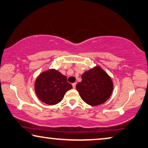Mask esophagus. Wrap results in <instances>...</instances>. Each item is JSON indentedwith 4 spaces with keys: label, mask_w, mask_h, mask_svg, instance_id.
I'll list each match as a JSON object with an SVG mask.
<instances>
[{
    "label": "esophagus",
    "mask_w": 148,
    "mask_h": 148,
    "mask_svg": "<svg viewBox=\"0 0 148 148\" xmlns=\"http://www.w3.org/2000/svg\"><path fill=\"white\" fill-rule=\"evenodd\" d=\"M76 83H73V84H72V87H73V88H76Z\"/></svg>",
    "instance_id": "esophagus-1"
}]
</instances>
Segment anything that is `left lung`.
<instances>
[{
	"label": "left lung",
	"mask_w": 148,
	"mask_h": 148,
	"mask_svg": "<svg viewBox=\"0 0 148 148\" xmlns=\"http://www.w3.org/2000/svg\"><path fill=\"white\" fill-rule=\"evenodd\" d=\"M76 89L81 98L90 106H98L108 100L113 91L112 79L99 66L85 72Z\"/></svg>",
	"instance_id": "8db88e82"
}]
</instances>
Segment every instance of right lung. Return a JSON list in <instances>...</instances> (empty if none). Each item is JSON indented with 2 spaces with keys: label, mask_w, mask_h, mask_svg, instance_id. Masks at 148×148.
I'll return each instance as SVG.
<instances>
[{
  "label": "right lung",
  "mask_w": 148,
  "mask_h": 148,
  "mask_svg": "<svg viewBox=\"0 0 148 148\" xmlns=\"http://www.w3.org/2000/svg\"><path fill=\"white\" fill-rule=\"evenodd\" d=\"M72 88L66 77L54 69L40 74L35 82L37 96L42 102L48 105L61 102L66 92Z\"/></svg>",
  "instance_id": "obj_1"
}]
</instances>
